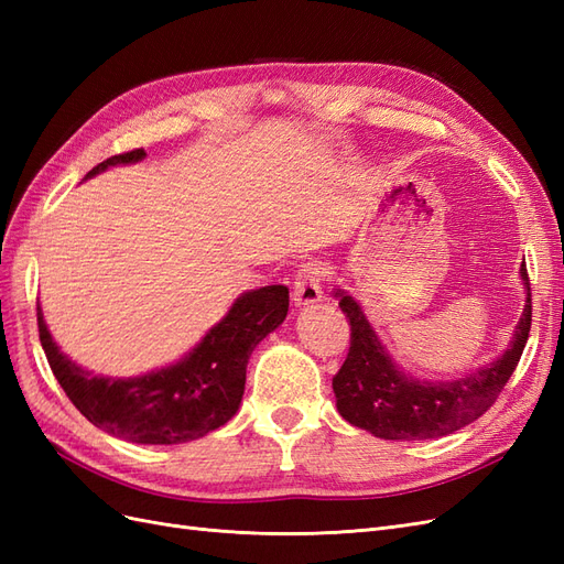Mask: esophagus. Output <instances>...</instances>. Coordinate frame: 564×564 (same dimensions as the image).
Segmentation results:
<instances>
[{
  "label": "esophagus",
  "mask_w": 564,
  "mask_h": 564,
  "mask_svg": "<svg viewBox=\"0 0 564 564\" xmlns=\"http://www.w3.org/2000/svg\"><path fill=\"white\" fill-rule=\"evenodd\" d=\"M322 278H324V268L319 261H308L303 263L296 282H294V292L292 301L299 308H305V305H313L322 301Z\"/></svg>",
  "instance_id": "esophagus-1"
}]
</instances>
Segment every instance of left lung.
Masks as SVG:
<instances>
[{
  "label": "left lung",
  "mask_w": 564,
  "mask_h": 564,
  "mask_svg": "<svg viewBox=\"0 0 564 564\" xmlns=\"http://www.w3.org/2000/svg\"><path fill=\"white\" fill-rule=\"evenodd\" d=\"M520 278L527 301L510 346L494 362L454 381L409 377L381 344L362 305L344 289H336L334 296L350 322V350L332 381L338 414L383 440L445 437L480 419L516 371L532 327V294L524 261Z\"/></svg>",
  "instance_id": "8db88e82"
}]
</instances>
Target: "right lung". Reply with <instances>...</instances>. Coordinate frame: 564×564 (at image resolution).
<instances>
[{"label": "right lung", "instance_id": "1", "mask_svg": "<svg viewBox=\"0 0 564 564\" xmlns=\"http://www.w3.org/2000/svg\"><path fill=\"white\" fill-rule=\"evenodd\" d=\"M143 158V148L115 155L94 166L87 178ZM286 311L289 289L284 284L251 289L235 299L226 317L178 362L129 379L100 377L61 352L46 329L40 303L37 324L48 367L82 416L96 429L135 445H181L220 429L237 414L249 357L280 327Z\"/></svg>", "mask_w": 564, "mask_h": 564}]
</instances>
